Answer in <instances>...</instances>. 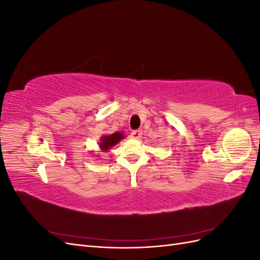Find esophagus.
<instances>
[{"instance_id": "1", "label": "esophagus", "mask_w": 260, "mask_h": 260, "mask_svg": "<svg viewBox=\"0 0 260 260\" xmlns=\"http://www.w3.org/2000/svg\"><path fill=\"white\" fill-rule=\"evenodd\" d=\"M141 135H142V132L140 130H132L130 133V137L135 140H139L141 138Z\"/></svg>"}]
</instances>
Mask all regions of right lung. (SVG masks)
<instances>
[{
  "mask_svg": "<svg viewBox=\"0 0 260 260\" xmlns=\"http://www.w3.org/2000/svg\"><path fill=\"white\" fill-rule=\"evenodd\" d=\"M123 139V135L120 132H115L111 136H105L101 139V143H100V147L103 149V151H107L108 148H111L112 146H114L115 144H117L119 141Z\"/></svg>",
  "mask_w": 260,
  "mask_h": 260,
  "instance_id": "1",
  "label": "right lung"
}]
</instances>
